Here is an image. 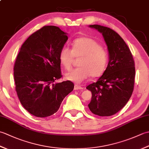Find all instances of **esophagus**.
Listing matches in <instances>:
<instances>
[{
  "instance_id": "34e87169",
  "label": "esophagus",
  "mask_w": 149,
  "mask_h": 149,
  "mask_svg": "<svg viewBox=\"0 0 149 149\" xmlns=\"http://www.w3.org/2000/svg\"><path fill=\"white\" fill-rule=\"evenodd\" d=\"M74 90H83V88L81 87L79 85L77 84H75L74 86Z\"/></svg>"
}]
</instances>
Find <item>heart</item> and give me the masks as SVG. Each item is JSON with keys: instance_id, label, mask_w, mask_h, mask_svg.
<instances>
[{"instance_id": "obj_1", "label": "heart", "mask_w": 149, "mask_h": 149, "mask_svg": "<svg viewBox=\"0 0 149 149\" xmlns=\"http://www.w3.org/2000/svg\"><path fill=\"white\" fill-rule=\"evenodd\" d=\"M72 50L64 47L59 53V60L66 70L72 68L75 58H81L78 65L79 67L66 74L65 78L75 83H81L91 75L99 77L105 71L108 54L100 43L92 38L82 37L73 42Z\"/></svg>"}]
</instances>
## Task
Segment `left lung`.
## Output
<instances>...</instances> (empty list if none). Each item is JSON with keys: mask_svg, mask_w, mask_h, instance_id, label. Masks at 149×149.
Listing matches in <instances>:
<instances>
[{"mask_svg": "<svg viewBox=\"0 0 149 149\" xmlns=\"http://www.w3.org/2000/svg\"><path fill=\"white\" fill-rule=\"evenodd\" d=\"M89 27L102 33L108 50L109 62L102 76L86 87L92 94L88 107L95 115L111 116L122 109L132 95L134 61L127 44L115 31L99 25Z\"/></svg>", "mask_w": 149, "mask_h": 149, "instance_id": "1", "label": "left lung"}]
</instances>
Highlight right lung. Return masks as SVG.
Here are the masks:
<instances>
[{
    "label": "right lung",
    "instance_id": "1",
    "mask_svg": "<svg viewBox=\"0 0 149 149\" xmlns=\"http://www.w3.org/2000/svg\"><path fill=\"white\" fill-rule=\"evenodd\" d=\"M67 40L58 27L44 26L21 47L14 66L15 88L22 105L34 116L52 115L74 90L70 81L54 83L62 77L59 53Z\"/></svg>",
    "mask_w": 149,
    "mask_h": 149
}]
</instances>
